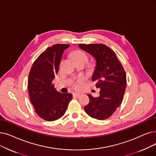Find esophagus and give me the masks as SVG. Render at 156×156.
Returning <instances> with one entry per match:
<instances>
[{"instance_id": "obj_1", "label": "esophagus", "mask_w": 156, "mask_h": 156, "mask_svg": "<svg viewBox=\"0 0 156 156\" xmlns=\"http://www.w3.org/2000/svg\"><path fill=\"white\" fill-rule=\"evenodd\" d=\"M73 96H74V97H76V98H78V97L80 96V94H78V93H74V94H73Z\"/></svg>"}]
</instances>
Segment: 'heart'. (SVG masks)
<instances>
[{
    "instance_id": "obj_1",
    "label": "heart",
    "mask_w": 156,
    "mask_h": 156,
    "mask_svg": "<svg viewBox=\"0 0 156 156\" xmlns=\"http://www.w3.org/2000/svg\"><path fill=\"white\" fill-rule=\"evenodd\" d=\"M72 56L74 61L76 62L78 61H81V60H84V61H87V57L86 54L81 50H75L72 53ZM86 78L84 76H80L75 82L73 83V87L75 88V89H78L80 87V85L82 84L84 81L85 80Z\"/></svg>"
}]
</instances>
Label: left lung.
Segmentation results:
<instances>
[{"mask_svg":"<svg viewBox=\"0 0 156 156\" xmlns=\"http://www.w3.org/2000/svg\"><path fill=\"white\" fill-rule=\"evenodd\" d=\"M80 48L90 53L96 61L92 80L99 88V96L87 94L89 103L84 107L89 115L98 120L109 118L122 102L126 86V75L115 53L103 44H80Z\"/></svg>","mask_w":156,"mask_h":156,"instance_id":"8db88e82","label":"left lung"}]
</instances>
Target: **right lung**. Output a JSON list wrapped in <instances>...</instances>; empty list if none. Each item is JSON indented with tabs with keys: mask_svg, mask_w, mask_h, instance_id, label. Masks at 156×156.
<instances>
[{
	"mask_svg": "<svg viewBox=\"0 0 156 156\" xmlns=\"http://www.w3.org/2000/svg\"><path fill=\"white\" fill-rule=\"evenodd\" d=\"M69 46L56 44L47 48L35 60L28 78L30 99L36 113L46 121L62 117L73 98L70 93H60L52 81L58 71L64 51Z\"/></svg>",
	"mask_w": 156,
	"mask_h": 156,
	"instance_id": "right-lung-1",
	"label": "right lung"
}]
</instances>
